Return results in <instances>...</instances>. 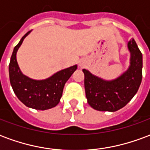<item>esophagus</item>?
Here are the masks:
<instances>
[{
	"label": "esophagus",
	"mask_w": 150,
	"mask_h": 150,
	"mask_svg": "<svg viewBox=\"0 0 150 150\" xmlns=\"http://www.w3.org/2000/svg\"><path fill=\"white\" fill-rule=\"evenodd\" d=\"M80 66H82V65H81V64H80Z\"/></svg>",
	"instance_id": "34e87169"
}]
</instances>
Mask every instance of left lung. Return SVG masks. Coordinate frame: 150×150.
I'll return each instance as SVG.
<instances>
[{"instance_id":"left-lung-1","label":"left lung","mask_w":150,"mask_h":150,"mask_svg":"<svg viewBox=\"0 0 150 150\" xmlns=\"http://www.w3.org/2000/svg\"><path fill=\"white\" fill-rule=\"evenodd\" d=\"M131 54L129 69L113 80H104L83 69L84 88L88 103L98 111L116 112L131 100L142 79V54L135 40L128 42Z\"/></svg>"}]
</instances>
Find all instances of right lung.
Returning a JSON list of instances; mask_svg holds the SVG:
<instances>
[{
    "mask_svg": "<svg viewBox=\"0 0 150 150\" xmlns=\"http://www.w3.org/2000/svg\"><path fill=\"white\" fill-rule=\"evenodd\" d=\"M30 33V31L25 34L13 49L8 66L9 80L15 95L25 106L37 110H46L59 104L66 82L77 69V65L58 71L43 80L32 79L23 75L18 67L16 54Z\"/></svg>",
    "mask_w": 150,
    "mask_h": 150,
    "instance_id": "right-lung-1",
    "label": "right lung"
}]
</instances>
